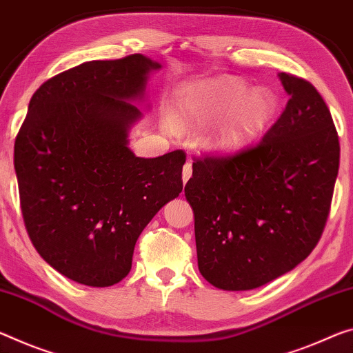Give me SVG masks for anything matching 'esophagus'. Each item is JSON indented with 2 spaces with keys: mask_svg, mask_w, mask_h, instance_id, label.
<instances>
[{
  "mask_svg": "<svg viewBox=\"0 0 353 353\" xmlns=\"http://www.w3.org/2000/svg\"><path fill=\"white\" fill-rule=\"evenodd\" d=\"M192 172H193L192 163H185V165H183V170H182V181H183V185H185L188 179L192 177Z\"/></svg>",
  "mask_w": 353,
  "mask_h": 353,
  "instance_id": "1",
  "label": "esophagus"
}]
</instances>
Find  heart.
<instances>
[{
  "instance_id": "1",
  "label": "heart",
  "mask_w": 353,
  "mask_h": 353,
  "mask_svg": "<svg viewBox=\"0 0 353 353\" xmlns=\"http://www.w3.org/2000/svg\"><path fill=\"white\" fill-rule=\"evenodd\" d=\"M276 111L278 99L268 89L250 91L242 81L215 78L188 86L177 100L174 119L165 117L163 128L174 133L176 122L193 127L221 117L205 137V146L216 154H232L264 135Z\"/></svg>"
}]
</instances>
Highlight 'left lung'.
Instances as JSON below:
<instances>
[{"label": "left lung", "instance_id": "8db88e82", "mask_svg": "<svg viewBox=\"0 0 353 353\" xmlns=\"http://www.w3.org/2000/svg\"><path fill=\"white\" fill-rule=\"evenodd\" d=\"M289 102L254 148L193 161L185 198L198 267L212 286L250 290L305 261L325 228L339 139L317 89L278 74Z\"/></svg>", "mask_w": 353, "mask_h": 353}]
</instances>
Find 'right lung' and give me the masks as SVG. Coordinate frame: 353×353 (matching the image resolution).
<instances>
[{"instance_id": "1", "label": "right lung", "mask_w": 353, "mask_h": 353, "mask_svg": "<svg viewBox=\"0 0 353 353\" xmlns=\"http://www.w3.org/2000/svg\"><path fill=\"white\" fill-rule=\"evenodd\" d=\"M160 67L139 53L89 61L31 97L14 148L21 214L37 253L72 281L125 278L139 234L182 192L183 150L141 159L128 148Z\"/></svg>"}]
</instances>
